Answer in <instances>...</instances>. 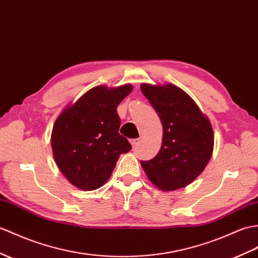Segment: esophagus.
<instances>
[{
    "label": "esophagus",
    "mask_w": 258,
    "mask_h": 258,
    "mask_svg": "<svg viewBox=\"0 0 258 258\" xmlns=\"http://www.w3.org/2000/svg\"><path fill=\"white\" fill-rule=\"evenodd\" d=\"M141 142V139H134V140H131V144L132 146L135 147L136 145H139V143Z\"/></svg>",
    "instance_id": "34e87169"
}]
</instances>
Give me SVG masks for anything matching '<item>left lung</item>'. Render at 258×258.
<instances>
[{
    "label": "left lung",
    "instance_id": "8db88e82",
    "mask_svg": "<svg viewBox=\"0 0 258 258\" xmlns=\"http://www.w3.org/2000/svg\"><path fill=\"white\" fill-rule=\"evenodd\" d=\"M141 90L163 124V144L153 159L141 161L152 183L163 191L190 184L210 160L214 134L209 118L182 89L171 83H142Z\"/></svg>",
    "mask_w": 258,
    "mask_h": 258
}]
</instances>
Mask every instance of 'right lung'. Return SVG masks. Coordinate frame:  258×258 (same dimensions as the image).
Segmentation results:
<instances>
[{
	"label": "right lung",
	"mask_w": 258,
	"mask_h": 258,
	"mask_svg": "<svg viewBox=\"0 0 258 258\" xmlns=\"http://www.w3.org/2000/svg\"><path fill=\"white\" fill-rule=\"evenodd\" d=\"M132 90V85L94 87L57 117L50 139L52 155L75 187L99 189L109 180L119 155L131 151L128 141L118 133L116 107Z\"/></svg>",
	"instance_id": "obj_1"
}]
</instances>
